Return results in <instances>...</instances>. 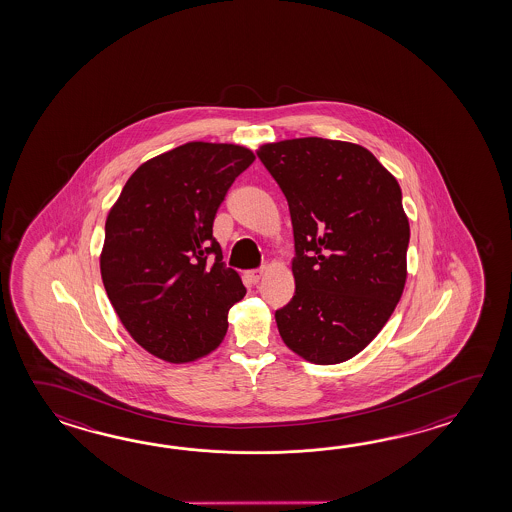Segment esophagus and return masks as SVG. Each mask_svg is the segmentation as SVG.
<instances>
[{
    "mask_svg": "<svg viewBox=\"0 0 512 512\" xmlns=\"http://www.w3.org/2000/svg\"><path fill=\"white\" fill-rule=\"evenodd\" d=\"M261 276H263V269H252V271H247V280L254 283V285L260 282Z\"/></svg>",
    "mask_w": 512,
    "mask_h": 512,
    "instance_id": "esophagus-1",
    "label": "esophagus"
}]
</instances>
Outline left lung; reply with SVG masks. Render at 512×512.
Listing matches in <instances>:
<instances>
[{"label":"left lung","instance_id":"1","mask_svg":"<svg viewBox=\"0 0 512 512\" xmlns=\"http://www.w3.org/2000/svg\"><path fill=\"white\" fill-rule=\"evenodd\" d=\"M258 157L293 223L296 289L274 315L280 337L309 362H346L379 335L403 294L410 225L401 186L351 142H272Z\"/></svg>","mask_w":512,"mask_h":512}]
</instances>
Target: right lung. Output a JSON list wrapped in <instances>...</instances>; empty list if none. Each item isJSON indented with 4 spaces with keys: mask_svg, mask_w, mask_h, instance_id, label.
Returning a JSON list of instances; mask_svg holds the SVG:
<instances>
[{
    "mask_svg": "<svg viewBox=\"0 0 512 512\" xmlns=\"http://www.w3.org/2000/svg\"><path fill=\"white\" fill-rule=\"evenodd\" d=\"M252 161L243 146L186 142L141 164L109 210L102 282L122 326L159 359L181 364L214 351L247 293L212 225Z\"/></svg>",
    "mask_w": 512,
    "mask_h": 512,
    "instance_id": "obj_1",
    "label": "right lung"
}]
</instances>
